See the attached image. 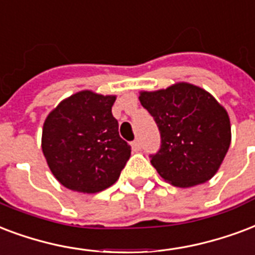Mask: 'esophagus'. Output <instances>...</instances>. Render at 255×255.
Listing matches in <instances>:
<instances>
[{"mask_svg":"<svg viewBox=\"0 0 255 255\" xmlns=\"http://www.w3.org/2000/svg\"><path fill=\"white\" fill-rule=\"evenodd\" d=\"M131 145H132V149H133V151H140L141 144H140V141H139V140H133L131 143Z\"/></svg>","mask_w":255,"mask_h":255,"instance_id":"34e87169","label":"esophagus"}]
</instances>
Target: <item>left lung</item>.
<instances>
[{"mask_svg": "<svg viewBox=\"0 0 255 255\" xmlns=\"http://www.w3.org/2000/svg\"><path fill=\"white\" fill-rule=\"evenodd\" d=\"M139 100L160 131L162 145L151 155V164L163 179L182 188L211 179L231 143L225 107L211 93L184 81L152 92L141 91Z\"/></svg>", "mask_w": 255, "mask_h": 255, "instance_id": "left-lung-1", "label": "left lung"}]
</instances>
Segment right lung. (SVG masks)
<instances>
[{"label":"right lung","mask_w":255,"mask_h":255,"mask_svg":"<svg viewBox=\"0 0 255 255\" xmlns=\"http://www.w3.org/2000/svg\"><path fill=\"white\" fill-rule=\"evenodd\" d=\"M116 96L80 91L46 116L41 147L54 178L84 194L103 191L119 179L131 147L119 136L112 115Z\"/></svg>","instance_id":"obj_1"}]
</instances>
